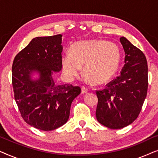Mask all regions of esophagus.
Returning <instances> with one entry per match:
<instances>
[{"instance_id": "34e87169", "label": "esophagus", "mask_w": 158, "mask_h": 158, "mask_svg": "<svg viewBox=\"0 0 158 158\" xmlns=\"http://www.w3.org/2000/svg\"><path fill=\"white\" fill-rule=\"evenodd\" d=\"M88 91V88H85V87H82V88H81V93L83 94H86V93H87Z\"/></svg>"}]
</instances>
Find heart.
<instances>
[{
	"label": "heart",
	"instance_id": "b5f03b06",
	"mask_svg": "<svg viewBox=\"0 0 158 158\" xmlns=\"http://www.w3.org/2000/svg\"><path fill=\"white\" fill-rule=\"evenodd\" d=\"M121 53L116 44L103 40L82 41L72 45L70 52L62 57L64 75L73 79L78 76L83 66L85 76L95 85L109 81L116 74Z\"/></svg>",
	"mask_w": 158,
	"mask_h": 158
}]
</instances>
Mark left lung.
Returning <instances> with one entry per match:
<instances>
[{
	"label": "left lung",
	"instance_id": "1",
	"mask_svg": "<svg viewBox=\"0 0 158 158\" xmlns=\"http://www.w3.org/2000/svg\"><path fill=\"white\" fill-rule=\"evenodd\" d=\"M125 52L119 76L96 90V116L98 122L112 129H122L138 117L148 87V62L144 53L129 40L120 38Z\"/></svg>",
	"mask_w": 158,
	"mask_h": 158
}]
</instances>
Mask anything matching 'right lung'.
<instances>
[{
  "instance_id": "1",
  "label": "right lung",
  "mask_w": 158,
  "mask_h": 158,
  "mask_svg": "<svg viewBox=\"0 0 158 158\" xmlns=\"http://www.w3.org/2000/svg\"><path fill=\"white\" fill-rule=\"evenodd\" d=\"M62 35L34 38L17 54L12 65L15 101L28 124L43 131L59 128L68 122L79 86L56 85L53 72L62 70ZM37 72L39 78L31 76Z\"/></svg>"
}]
</instances>
